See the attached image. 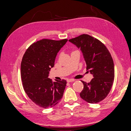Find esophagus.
Here are the masks:
<instances>
[{
  "label": "esophagus",
  "mask_w": 131,
  "mask_h": 131,
  "mask_svg": "<svg viewBox=\"0 0 131 131\" xmlns=\"http://www.w3.org/2000/svg\"><path fill=\"white\" fill-rule=\"evenodd\" d=\"M75 81V79H68L67 80V82H73Z\"/></svg>",
  "instance_id": "34e87169"
}]
</instances>
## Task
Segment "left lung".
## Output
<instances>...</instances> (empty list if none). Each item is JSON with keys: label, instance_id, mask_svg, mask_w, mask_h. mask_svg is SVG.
<instances>
[{"label": "left lung", "instance_id": "left-lung-1", "mask_svg": "<svg viewBox=\"0 0 131 131\" xmlns=\"http://www.w3.org/2000/svg\"><path fill=\"white\" fill-rule=\"evenodd\" d=\"M69 41L80 48L86 69L94 77L90 82L81 81L84 89L81 98L90 103H97L108 96L114 80V65L111 54L104 43L88 34H82Z\"/></svg>", "mask_w": 131, "mask_h": 131}]
</instances>
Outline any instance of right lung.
<instances>
[{"mask_svg":"<svg viewBox=\"0 0 131 131\" xmlns=\"http://www.w3.org/2000/svg\"><path fill=\"white\" fill-rule=\"evenodd\" d=\"M67 41L42 39L32 43L23 56L21 74L23 89L30 100L42 108H52L63 97L66 80L53 82L48 77L57 53Z\"/></svg>","mask_w":131,"mask_h":131,"instance_id":"add662e5","label":"right lung"}]
</instances>
